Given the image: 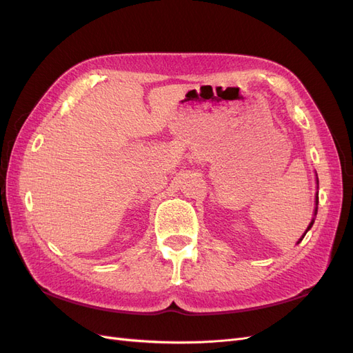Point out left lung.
<instances>
[{
  "mask_svg": "<svg viewBox=\"0 0 353 353\" xmlns=\"http://www.w3.org/2000/svg\"><path fill=\"white\" fill-rule=\"evenodd\" d=\"M316 200H318V196H316ZM316 205H318V203H316ZM315 215H316V208H315ZM312 223H314V219H312V222H311V223H309V227H307V230H311V227H312ZM307 230H306V232H307ZM306 232H305V234H306ZM305 234H303V237H305ZM303 237H302V239H303ZM302 239H301V240H299V243H301V241H302Z\"/></svg>",
  "mask_w": 353,
  "mask_h": 353,
  "instance_id": "1",
  "label": "left lung"
}]
</instances>
